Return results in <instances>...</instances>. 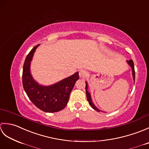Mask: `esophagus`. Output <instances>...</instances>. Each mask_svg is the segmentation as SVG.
I'll return each instance as SVG.
<instances>
[{"instance_id":"obj_1","label":"esophagus","mask_w":149,"mask_h":149,"mask_svg":"<svg viewBox=\"0 0 149 149\" xmlns=\"http://www.w3.org/2000/svg\"><path fill=\"white\" fill-rule=\"evenodd\" d=\"M88 73L85 70H80L79 72V75L80 77H85L87 75Z\"/></svg>"}]
</instances>
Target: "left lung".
Instances as JSON below:
<instances>
[{
	"instance_id": "obj_1",
	"label": "left lung",
	"mask_w": 149,
	"mask_h": 149,
	"mask_svg": "<svg viewBox=\"0 0 149 149\" xmlns=\"http://www.w3.org/2000/svg\"><path fill=\"white\" fill-rule=\"evenodd\" d=\"M127 64L131 66V69H132V77H133V80H134V81H135V72H134V63L132 59L130 60H127ZM88 83L86 81V97H87V100L89 102L90 105L91 106L93 109H94L95 110L97 111L100 112V110L99 109H98L97 107L95 106V105L93 104L92 100H91V95L89 91H88Z\"/></svg>"
}]
</instances>
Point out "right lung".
Instances as JSON below:
<instances>
[{
  "mask_svg": "<svg viewBox=\"0 0 149 149\" xmlns=\"http://www.w3.org/2000/svg\"><path fill=\"white\" fill-rule=\"evenodd\" d=\"M39 45L33 47L25 59L22 74L24 89L38 108L47 113L58 112L64 109L67 104L75 82L79 78V72L49 86L40 84L34 79L31 72V62Z\"/></svg>",
  "mask_w": 149,
  "mask_h": 149,
  "instance_id": "right-lung-1",
  "label": "right lung"
}]
</instances>
